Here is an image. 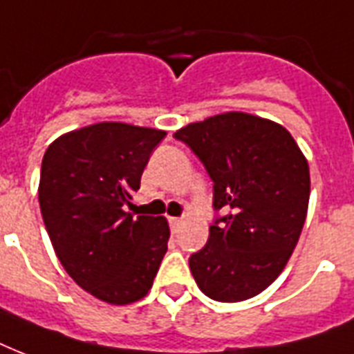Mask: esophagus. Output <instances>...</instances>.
<instances>
[{
  "label": "esophagus",
  "instance_id": "34e87169",
  "mask_svg": "<svg viewBox=\"0 0 354 354\" xmlns=\"http://www.w3.org/2000/svg\"><path fill=\"white\" fill-rule=\"evenodd\" d=\"M180 221H183V218H169V227H171V231L177 232V229H179Z\"/></svg>",
  "mask_w": 354,
  "mask_h": 354
}]
</instances>
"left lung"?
<instances>
[{
  "mask_svg": "<svg viewBox=\"0 0 354 354\" xmlns=\"http://www.w3.org/2000/svg\"><path fill=\"white\" fill-rule=\"evenodd\" d=\"M203 162L212 186L207 245L188 260L210 299L236 303L259 295L281 275L305 225L310 171L286 129L227 112L174 134Z\"/></svg>",
  "mask_w": 354,
  "mask_h": 354,
  "instance_id": "1",
  "label": "left lung"
}]
</instances>
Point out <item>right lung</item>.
I'll use <instances>...</instances> for the list:
<instances>
[{
    "label": "right lung",
    "instance_id": "obj_1",
    "mask_svg": "<svg viewBox=\"0 0 354 354\" xmlns=\"http://www.w3.org/2000/svg\"><path fill=\"white\" fill-rule=\"evenodd\" d=\"M164 136L105 122L60 136L44 153L38 201L55 253L81 288L111 305L142 299L168 251L166 218L129 212Z\"/></svg>",
    "mask_w": 354,
    "mask_h": 354
}]
</instances>
